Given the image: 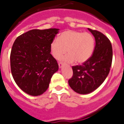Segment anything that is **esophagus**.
Masks as SVG:
<instances>
[{"mask_svg":"<svg viewBox=\"0 0 124 124\" xmlns=\"http://www.w3.org/2000/svg\"><path fill=\"white\" fill-rule=\"evenodd\" d=\"M63 63H58V66H59V68H61L63 66Z\"/></svg>","mask_w":124,"mask_h":124,"instance_id":"1","label":"esophagus"}]
</instances>
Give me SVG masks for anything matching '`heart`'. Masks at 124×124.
Segmentation results:
<instances>
[{
    "mask_svg": "<svg viewBox=\"0 0 124 124\" xmlns=\"http://www.w3.org/2000/svg\"><path fill=\"white\" fill-rule=\"evenodd\" d=\"M95 40L91 34L76 30H68L61 33L59 39L55 38L51 42L50 50L55 59H60L66 53L68 54L61 58L66 63H83L93 54Z\"/></svg>",
    "mask_w": 124,
    "mask_h": 124,
    "instance_id": "b5f03b06",
    "label": "heart"
}]
</instances>
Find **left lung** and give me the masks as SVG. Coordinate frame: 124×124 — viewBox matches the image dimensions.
I'll list each match as a JSON object with an SVG mask.
<instances>
[{
    "instance_id": "left-lung-1",
    "label": "left lung",
    "mask_w": 124,
    "mask_h": 124,
    "mask_svg": "<svg viewBox=\"0 0 124 124\" xmlns=\"http://www.w3.org/2000/svg\"><path fill=\"white\" fill-rule=\"evenodd\" d=\"M95 38L93 55L82 65L72 67L73 77L68 83L76 93L86 94L102 84L109 74L112 61V48L107 37L97 30L88 28Z\"/></svg>"
}]
</instances>
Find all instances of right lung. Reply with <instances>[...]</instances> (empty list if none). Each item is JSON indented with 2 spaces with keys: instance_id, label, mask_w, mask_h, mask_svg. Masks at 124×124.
I'll use <instances>...</instances> for the list:
<instances>
[{
  "instance_id": "1",
  "label": "right lung",
  "mask_w": 124,
  "mask_h": 124,
  "mask_svg": "<svg viewBox=\"0 0 124 124\" xmlns=\"http://www.w3.org/2000/svg\"><path fill=\"white\" fill-rule=\"evenodd\" d=\"M58 28L34 29L17 37L10 53L14 79L23 91L31 96L42 94L48 88L58 64L50 53V44Z\"/></svg>"
}]
</instances>
